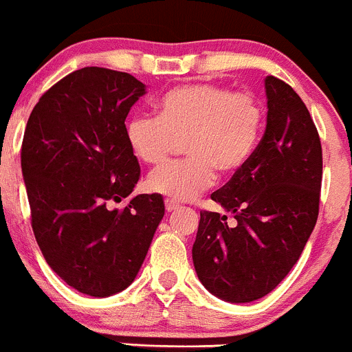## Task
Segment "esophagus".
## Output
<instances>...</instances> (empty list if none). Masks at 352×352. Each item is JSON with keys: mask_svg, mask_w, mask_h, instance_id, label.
<instances>
[{"mask_svg": "<svg viewBox=\"0 0 352 352\" xmlns=\"http://www.w3.org/2000/svg\"><path fill=\"white\" fill-rule=\"evenodd\" d=\"M164 205H166V210H168V212H175V210L179 208V203L171 200V198H166Z\"/></svg>", "mask_w": 352, "mask_h": 352, "instance_id": "34e87169", "label": "esophagus"}]
</instances>
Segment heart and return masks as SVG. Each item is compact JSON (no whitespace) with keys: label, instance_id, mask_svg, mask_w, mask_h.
Returning <instances> with one entry per match:
<instances>
[{"label":"heart","instance_id":"1","mask_svg":"<svg viewBox=\"0 0 352 352\" xmlns=\"http://www.w3.org/2000/svg\"><path fill=\"white\" fill-rule=\"evenodd\" d=\"M264 129V108L252 93L197 82L169 89L155 101V117L132 115L125 139L132 154L162 164L177 140L186 157L152 171L147 188L171 200H191L222 176H234L254 155Z\"/></svg>","mask_w":352,"mask_h":352}]
</instances>
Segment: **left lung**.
Wrapping results in <instances>:
<instances>
[{"instance_id":"8db88e82","label":"left lung","mask_w":352,"mask_h":352,"mask_svg":"<svg viewBox=\"0 0 352 352\" xmlns=\"http://www.w3.org/2000/svg\"><path fill=\"white\" fill-rule=\"evenodd\" d=\"M267 122L254 155L212 200L234 213L201 210L193 264L210 293L248 303L273 292L302 254L318 217L322 146L295 89L267 76Z\"/></svg>"}]
</instances>
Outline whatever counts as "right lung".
<instances>
[{"label": "right lung", "mask_w": 352, "mask_h": 352, "mask_svg": "<svg viewBox=\"0 0 352 352\" xmlns=\"http://www.w3.org/2000/svg\"><path fill=\"white\" fill-rule=\"evenodd\" d=\"M144 93L129 72L78 69L43 93L25 129L21 173L37 244L47 264L89 296L135 280L164 217L157 193L113 208L140 177L125 118Z\"/></svg>", "instance_id": "obj_1"}]
</instances>
